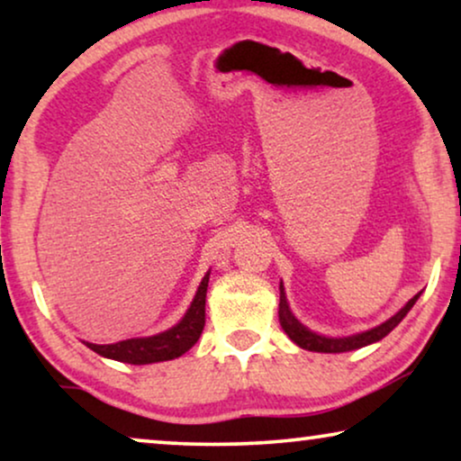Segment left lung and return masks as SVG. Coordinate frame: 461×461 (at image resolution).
<instances>
[{
	"mask_svg": "<svg viewBox=\"0 0 461 461\" xmlns=\"http://www.w3.org/2000/svg\"><path fill=\"white\" fill-rule=\"evenodd\" d=\"M421 294V292H420ZM420 294H415L411 300L407 302L405 306L401 308L399 312L394 314V317H390L386 323L374 327V330L369 331H363V333H357V336L352 338H342V339H333V338H325V336H319V333H312L308 331L304 325L298 323V319L294 317L292 311H289L287 306V300H285V292H283V285H281V295H279V321H281V327L285 330V333L289 338L294 339L295 344L300 346V348L304 350H314V352H348V350H357V348H363V346L367 344H374L377 339L386 338L390 331L394 330L396 325L401 323L402 319H405V314L411 311L415 302H418Z\"/></svg>",
	"mask_w": 461,
	"mask_h": 461,
	"instance_id": "left-lung-1",
	"label": "left lung"
}]
</instances>
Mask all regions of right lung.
I'll return each mask as SVG.
<instances>
[{
  "instance_id": "right-lung-1",
  "label": "right lung",
  "mask_w": 461,
  "mask_h": 461,
  "mask_svg": "<svg viewBox=\"0 0 461 461\" xmlns=\"http://www.w3.org/2000/svg\"><path fill=\"white\" fill-rule=\"evenodd\" d=\"M207 281H210V273L203 276L201 285L197 289L191 308L185 314V319L172 330L159 333V336L150 338H131L123 339L117 344H90L86 342L87 348L98 352L100 357L115 358V361L130 363V365H147V363H159V361H172L191 350L201 336L205 327V295H207Z\"/></svg>"
}]
</instances>
